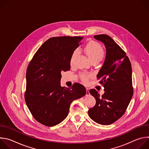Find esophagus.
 Wrapping results in <instances>:
<instances>
[{
  "label": "esophagus",
  "instance_id": "1",
  "mask_svg": "<svg viewBox=\"0 0 149 149\" xmlns=\"http://www.w3.org/2000/svg\"><path fill=\"white\" fill-rule=\"evenodd\" d=\"M86 90H87V92H86V95L88 96L90 95V91H89V88H86Z\"/></svg>",
  "mask_w": 149,
  "mask_h": 149
}]
</instances>
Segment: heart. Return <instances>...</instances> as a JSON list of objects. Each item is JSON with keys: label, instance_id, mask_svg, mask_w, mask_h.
<instances>
[{"label": "heart", "instance_id": "heart-1", "mask_svg": "<svg viewBox=\"0 0 149 149\" xmlns=\"http://www.w3.org/2000/svg\"><path fill=\"white\" fill-rule=\"evenodd\" d=\"M85 52L91 62L100 61L104 55V50L102 46L98 42L92 41L85 47ZM77 54V50H74L71 56V62H72ZM81 79L84 82H87L90 75L87 74H81L80 75Z\"/></svg>", "mask_w": 149, "mask_h": 149}]
</instances>
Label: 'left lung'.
<instances>
[{
    "label": "left lung",
    "instance_id": "obj_1",
    "mask_svg": "<svg viewBox=\"0 0 149 149\" xmlns=\"http://www.w3.org/2000/svg\"><path fill=\"white\" fill-rule=\"evenodd\" d=\"M94 37L106 49L104 64L97 75L105 92L100 96L95 89L90 90L96 104L88 113L97 123L109 125L124 114L133 97L132 65L125 52L110 36L102 34Z\"/></svg>",
    "mask_w": 149,
    "mask_h": 149
}]
</instances>
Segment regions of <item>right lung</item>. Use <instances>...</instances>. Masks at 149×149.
I'll return each mask as SVG.
<instances>
[{"label":"right lung","mask_w":149,"mask_h":149,"mask_svg":"<svg viewBox=\"0 0 149 149\" xmlns=\"http://www.w3.org/2000/svg\"><path fill=\"white\" fill-rule=\"evenodd\" d=\"M83 37L49 39L34 55L27 68L25 100L34 118L48 127L59 124L69 113L71 103L86 94L82 85L61 86V72L70 70L71 56Z\"/></svg>","instance_id":"right-lung-1"}]
</instances>
